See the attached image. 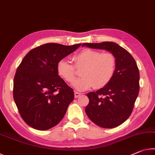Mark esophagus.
Instances as JSON below:
<instances>
[{
    "instance_id": "obj_1",
    "label": "esophagus",
    "mask_w": 155,
    "mask_h": 155,
    "mask_svg": "<svg viewBox=\"0 0 155 155\" xmlns=\"http://www.w3.org/2000/svg\"><path fill=\"white\" fill-rule=\"evenodd\" d=\"M81 95V94L77 92V91H76V92H74V97H75L76 98H78V97H79Z\"/></svg>"
}]
</instances>
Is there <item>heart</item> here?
<instances>
[{"mask_svg":"<svg viewBox=\"0 0 155 155\" xmlns=\"http://www.w3.org/2000/svg\"><path fill=\"white\" fill-rule=\"evenodd\" d=\"M72 60L76 68H83L82 77L76 80L72 86L77 90L84 91L94 87L101 89L112 80L116 69V59L110 52H102L96 50L85 48L74 54ZM74 65L65 59L58 62L57 73L65 81L72 83L76 78Z\"/></svg>","mask_w":155,"mask_h":155,"instance_id":"1","label":"heart"}]
</instances>
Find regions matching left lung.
I'll return each instance as SVG.
<instances>
[{
  "label": "left lung",
  "mask_w": 155,
  "mask_h": 155,
  "mask_svg": "<svg viewBox=\"0 0 155 155\" xmlns=\"http://www.w3.org/2000/svg\"><path fill=\"white\" fill-rule=\"evenodd\" d=\"M82 46L106 50L115 57L114 77L105 87L87 94L90 103L85 107V113L99 127H118L130 115L138 96L140 72L137 64L127 50L112 41L84 43Z\"/></svg>",
  "instance_id": "left-lung-1"
}]
</instances>
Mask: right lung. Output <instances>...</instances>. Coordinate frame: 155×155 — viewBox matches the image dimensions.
<instances>
[{"label": "right lung", "instance_id": "obj_1", "mask_svg": "<svg viewBox=\"0 0 155 155\" xmlns=\"http://www.w3.org/2000/svg\"><path fill=\"white\" fill-rule=\"evenodd\" d=\"M81 45L43 44L28 52L18 67L14 99L20 116L31 127L48 130L63 119L74 94L59 76L57 64Z\"/></svg>", "mask_w": 155, "mask_h": 155}]
</instances>
